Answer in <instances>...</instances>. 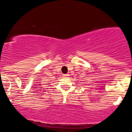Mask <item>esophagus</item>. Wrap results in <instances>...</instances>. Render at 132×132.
I'll list each match as a JSON object with an SVG mask.
<instances>
[{"instance_id":"1","label":"esophagus","mask_w":132,"mask_h":132,"mask_svg":"<svg viewBox=\"0 0 132 132\" xmlns=\"http://www.w3.org/2000/svg\"><path fill=\"white\" fill-rule=\"evenodd\" d=\"M63 77H64V78H68V76H69V75H68V74H64V75H63Z\"/></svg>"}]
</instances>
